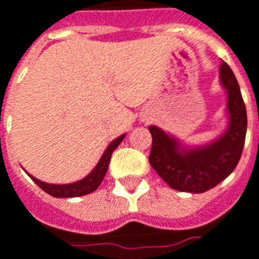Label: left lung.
Masks as SVG:
<instances>
[{
	"label": "left lung",
	"mask_w": 259,
	"mask_h": 259,
	"mask_svg": "<svg viewBox=\"0 0 259 259\" xmlns=\"http://www.w3.org/2000/svg\"><path fill=\"white\" fill-rule=\"evenodd\" d=\"M220 79L228 93L229 125L223 137L198 149H182L162 130L150 125L151 166L169 187L184 192H205L232 174L242 157L247 113L239 83L227 63L220 67Z\"/></svg>",
	"instance_id": "8db88e82"
}]
</instances>
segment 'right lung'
<instances>
[{
	"mask_svg": "<svg viewBox=\"0 0 259 259\" xmlns=\"http://www.w3.org/2000/svg\"><path fill=\"white\" fill-rule=\"evenodd\" d=\"M124 137H125V135H121V137H118L117 139H114V141L108 146V149L105 150L104 155L101 157L100 162H98L97 166L93 169V172H91L89 176H85L84 179L79 180V182L72 183V184H48V183H44L40 182V180H38V179H35L34 176H31V175L30 178L32 179L45 192H48L49 195L54 196V198H73V196L87 195V194H90V192H94L95 190L98 188V186H100L101 183H102L105 175H106L112 153H113L114 149L121 143Z\"/></svg>",
	"mask_w": 259,
	"mask_h": 259,
	"instance_id": "right-lung-1",
	"label": "right lung"
}]
</instances>
